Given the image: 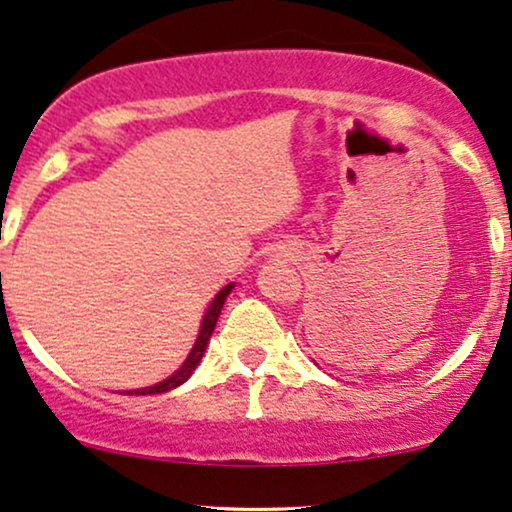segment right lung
<instances>
[{"mask_svg":"<svg viewBox=\"0 0 512 512\" xmlns=\"http://www.w3.org/2000/svg\"><path fill=\"white\" fill-rule=\"evenodd\" d=\"M231 291H233V284H228V286H223V289H221L219 293H216V298L209 303L207 313H204V317H202V327H199V334H197L195 346H192V351H190V354H187L185 363H182V366H180L178 370H175V373L170 375V378L161 380V383H156V385H151V387H139V390H127V392H122V395H161V392L175 390V387L185 383V380L190 378L192 373H195V368L199 366V361H202V356H204V351H207V344H209L211 334H214L216 320H219V315H221L223 303H226L228 293H231Z\"/></svg>","mask_w":512,"mask_h":512,"instance_id":"1","label":"right lung"}]
</instances>
